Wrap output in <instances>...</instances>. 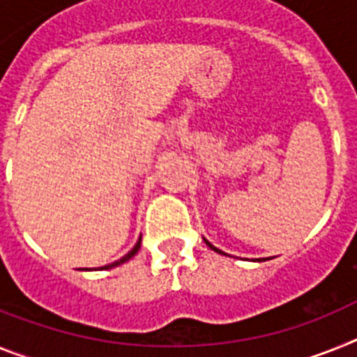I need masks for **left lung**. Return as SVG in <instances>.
<instances>
[{
    "label": "left lung",
    "instance_id": "obj_1",
    "mask_svg": "<svg viewBox=\"0 0 357 357\" xmlns=\"http://www.w3.org/2000/svg\"><path fill=\"white\" fill-rule=\"evenodd\" d=\"M205 243H206V247L212 248V250H214V252H218V254H225L223 250H220V248H215L214 245H212V243H208V241H206V239H205ZM225 256H227V254H225ZM254 261H265V259H254Z\"/></svg>",
    "mask_w": 357,
    "mask_h": 357
}]
</instances>
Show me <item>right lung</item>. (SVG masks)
I'll return each instance as SVG.
<instances>
[{
    "label": "right lung",
    "instance_id": "obj_1",
    "mask_svg": "<svg viewBox=\"0 0 357 357\" xmlns=\"http://www.w3.org/2000/svg\"><path fill=\"white\" fill-rule=\"evenodd\" d=\"M139 247H142V238L137 239V243L134 245V248H132V250H130V252H128V254H125V256H123V257H119L118 261L110 263V265L100 266V271H109V268H114V266H118V265H123V263H127L128 259H132V257L136 256V254H137V250H139ZM85 271H91V268H85ZM94 271H96V268H94Z\"/></svg>",
    "mask_w": 357,
    "mask_h": 357
}]
</instances>
